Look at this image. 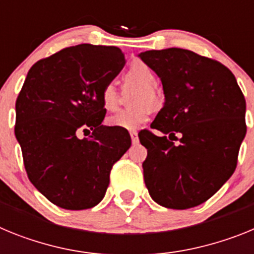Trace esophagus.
I'll return each mask as SVG.
<instances>
[{
    "label": "esophagus",
    "mask_w": 254,
    "mask_h": 254,
    "mask_svg": "<svg viewBox=\"0 0 254 254\" xmlns=\"http://www.w3.org/2000/svg\"><path fill=\"white\" fill-rule=\"evenodd\" d=\"M129 136H131L132 143H138V134H137V131H131V132H129Z\"/></svg>",
    "instance_id": "esophagus-1"
}]
</instances>
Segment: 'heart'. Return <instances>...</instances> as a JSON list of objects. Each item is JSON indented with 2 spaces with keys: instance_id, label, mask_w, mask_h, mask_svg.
Segmentation results:
<instances>
[{
  "instance_id": "heart-1",
  "label": "heart",
  "mask_w": 254,
  "mask_h": 254,
  "mask_svg": "<svg viewBox=\"0 0 254 254\" xmlns=\"http://www.w3.org/2000/svg\"><path fill=\"white\" fill-rule=\"evenodd\" d=\"M126 78L128 81L137 82L142 85V91L137 98V104H149L155 105L158 103L160 94L155 86V76L147 64L142 62H136L128 68L126 73ZM100 100H102L103 107L108 112H114L118 109L120 105V94L117 90L116 85L113 82H108L103 86L100 91ZM150 111L146 105H141L132 109H125L117 113L116 116L111 117L108 120V123L112 127H120L125 129H136L138 128L142 123H145L149 118Z\"/></svg>"
}]
</instances>
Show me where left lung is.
<instances>
[{
	"instance_id": "left-lung-1",
	"label": "left lung",
	"mask_w": 254,
	"mask_h": 254,
	"mask_svg": "<svg viewBox=\"0 0 254 254\" xmlns=\"http://www.w3.org/2000/svg\"><path fill=\"white\" fill-rule=\"evenodd\" d=\"M140 58L160 77L165 94L151 125L163 136L146 131L140 138L147 149L142 163L145 185L164 207L201 205L237 168L247 132L243 93L228 67L188 49L147 51Z\"/></svg>"
}]
</instances>
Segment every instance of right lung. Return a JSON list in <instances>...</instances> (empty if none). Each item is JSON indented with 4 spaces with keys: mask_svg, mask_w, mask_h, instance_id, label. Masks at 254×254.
I'll return each mask as SVG.
<instances>
[{
    "mask_svg": "<svg viewBox=\"0 0 254 254\" xmlns=\"http://www.w3.org/2000/svg\"><path fill=\"white\" fill-rule=\"evenodd\" d=\"M117 47L78 44L39 60L16 99L15 136L29 181L66 210L91 208L104 198L114 163L131 146L125 128L102 122L100 91L121 72ZM87 130V139L78 131Z\"/></svg>",
    "mask_w": 254,
    "mask_h": 254,
    "instance_id": "obj_1",
    "label": "right lung"
}]
</instances>
